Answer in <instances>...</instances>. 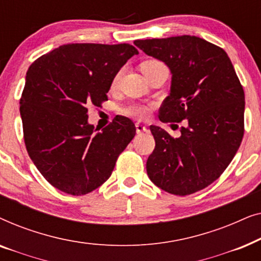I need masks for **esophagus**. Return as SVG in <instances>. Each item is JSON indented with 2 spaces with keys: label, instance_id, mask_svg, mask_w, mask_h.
<instances>
[{
  "label": "esophagus",
  "instance_id": "obj_1",
  "mask_svg": "<svg viewBox=\"0 0 261 261\" xmlns=\"http://www.w3.org/2000/svg\"><path fill=\"white\" fill-rule=\"evenodd\" d=\"M135 128H137L138 134H142V133H145V132H147V127L144 126V124H141V123L135 124Z\"/></svg>",
  "mask_w": 261,
  "mask_h": 261
}]
</instances>
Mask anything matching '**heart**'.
Segmentation results:
<instances>
[{"instance_id":"1","label":"heart","mask_w":261,"mask_h":261,"mask_svg":"<svg viewBox=\"0 0 261 261\" xmlns=\"http://www.w3.org/2000/svg\"><path fill=\"white\" fill-rule=\"evenodd\" d=\"M156 64H159V62H156V60H146V62L141 64V70L146 69V67L156 65ZM116 81H117V76L115 77V80H114L113 85L116 84ZM123 113L129 116L137 117V119H145V117H147L148 115L149 108L147 106H144V105H133V106L127 107V108L123 110Z\"/></svg>"}]
</instances>
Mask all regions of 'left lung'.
Instances as JSON below:
<instances>
[{"label": "left lung", "mask_w": 261, "mask_h": 261, "mask_svg": "<svg viewBox=\"0 0 261 261\" xmlns=\"http://www.w3.org/2000/svg\"><path fill=\"white\" fill-rule=\"evenodd\" d=\"M134 45L165 63L172 74L159 120L185 123L179 138L149 127L155 140L146 163L149 179L169 194H194L215 181L240 147L244 89L227 53L204 39L181 35Z\"/></svg>", "instance_id": "left-lung-1"}]
</instances>
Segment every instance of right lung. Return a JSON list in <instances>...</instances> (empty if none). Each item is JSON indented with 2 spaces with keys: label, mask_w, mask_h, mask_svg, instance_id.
Here are the masks:
<instances>
[{
  "label": "right lung",
  "mask_w": 261,
  "mask_h": 261,
  "mask_svg": "<svg viewBox=\"0 0 261 261\" xmlns=\"http://www.w3.org/2000/svg\"><path fill=\"white\" fill-rule=\"evenodd\" d=\"M138 53L129 44H67L28 69L20 99L24 144L58 190L81 196L101 187L134 138L133 121L124 116L97 132L88 122V107L108 99L116 73Z\"/></svg>",
  "instance_id": "1"
}]
</instances>
